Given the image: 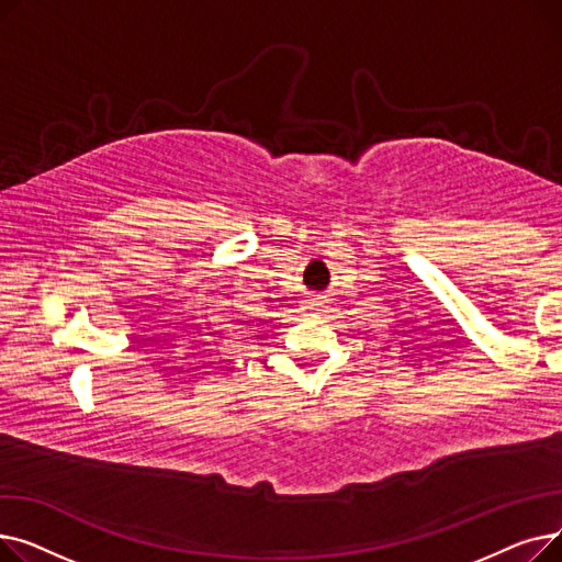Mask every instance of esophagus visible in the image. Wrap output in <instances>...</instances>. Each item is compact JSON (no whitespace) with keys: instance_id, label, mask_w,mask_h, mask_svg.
<instances>
[{"instance_id":"1","label":"esophagus","mask_w":562,"mask_h":562,"mask_svg":"<svg viewBox=\"0 0 562 562\" xmlns=\"http://www.w3.org/2000/svg\"><path fill=\"white\" fill-rule=\"evenodd\" d=\"M323 307H326V301H323L321 296H314V299H310L307 303H305V310H323Z\"/></svg>"}]
</instances>
